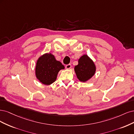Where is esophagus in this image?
Returning a JSON list of instances; mask_svg holds the SVG:
<instances>
[{
    "label": "esophagus",
    "instance_id": "esophagus-1",
    "mask_svg": "<svg viewBox=\"0 0 134 134\" xmlns=\"http://www.w3.org/2000/svg\"><path fill=\"white\" fill-rule=\"evenodd\" d=\"M72 66H71V64H68L67 65H66L65 67L66 69H70L71 68Z\"/></svg>",
    "mask_w": 134,
    "mask_h": 134
}]
</instances>
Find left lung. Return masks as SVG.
<instances>
[{
	"instance_id": "left-lung-1",
	"label": "left lung",
	"mask_w": 134,
	"mask_h": 134,
	"mask_svg": "<svg viewBox=\"0 0 134 134\" xmlns=\"http://www.w3.org/2000/svg\"><path fill=\"white\" fill-rule=\"evenodd\" d=\"M75 71L77 78L81 82H86L91 78L96 71V67L87 55H83L79 59V64Z\"/></svg>"
}]
</instances>
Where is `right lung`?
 <instances>
[{"label":"right lung","mask_w":134,"mask_h":134,"mask_svg":"<svg viewBox=\"0 0 134 134\" xmlns=\"http://www.w3.org/2000/svg\"><path fill=\"white\" fill-rule=\"evenodd\" d=\"M64 66L55 59L51 53H46L38 59L36 75L37 79L43 84L49 85L55 81L58 72L64 69Z\"/></svg>","instance_id":"1"}]
</instances>
